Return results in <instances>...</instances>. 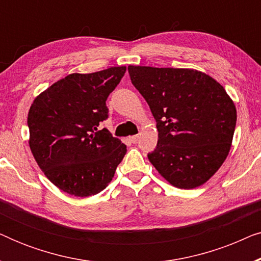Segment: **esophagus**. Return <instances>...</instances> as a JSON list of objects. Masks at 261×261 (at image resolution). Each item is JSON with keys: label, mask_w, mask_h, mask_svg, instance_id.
Returning a JSON list of instances; mask_svg holds the SVG:
<instances>
[{"label": "esophagus", "mask_w": 261, "mask_h": 261, "mask_svg": "<svg viewBox=\"0 0 261 261\" xmlns=\"http://www.w3.org/2000/svg\"><path fill=\"white\" fill-rule=\"evenodd\" d=\"M129 140H130V142H133V144H137L139 140V135H133V137H129Z\"/></svg>", "instance_id": "1"}]
</instances>
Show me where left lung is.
Returning a JSON list of instances; mask_svg holds the SVG:
<instances>
[{
    "mask_svg": "<svg viewBox=\"0 0 261 261\" xmlns=\"http://www.w3.org/2000/svg\"><path fill=\"white\" fill-rule=\"evenodd\" d=\"M128 72L156 122L158 144L149 162L173 187L204 184L226 160L237 124L224 88L192 69L129 65Z\"/></svg>",
    "mask_w": 261,
    "mask_h": 261,
    "instance_id": "8db88e82",
    "label": "left lung"
}]
</instances>
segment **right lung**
<instances>
[{
    "mask_svg": "<svg viewBox=\"0 0 261 261\" xmlns=\"http://www.w3.org/2000/svg\"><path fill=\"white\" fill-rule=\"evenodd\" d=\"M126 72L114 66L71 73L41 92L28 113L30 147L45 176L66 194L88 197L112 181L126 145L99 123L106 101Z\"/></svg>",
    "mask_w": 261,
    "mask_h": 261,
    "instance_id": "1",
    "label": "right lung"
}]
</instances>
